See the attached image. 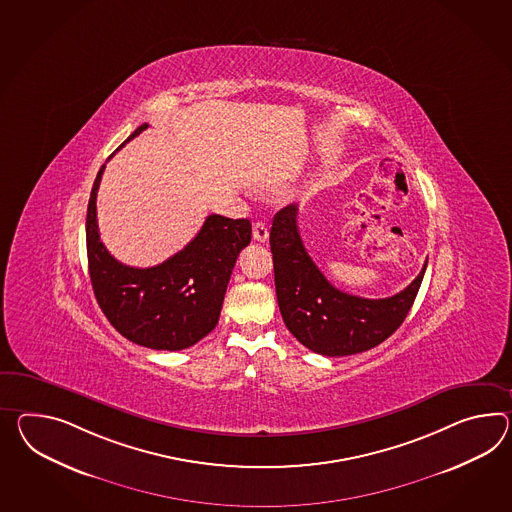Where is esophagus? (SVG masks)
<instances>
[{"mask_svg": "<svg viewBox=\"0 0 512 512\" xmlns=\"http://www.w3.org/2000/svg\"><path fill=\"white\" fill-rule=\"evenodd\" d=\"M268 227L262 224V222H257V224L253 225V238L257 240V242H266L268 240Z\"/></svg>", "mask_w": 512, "mask_h": 512, "instance_id": "34e87169", "label": "esophagus"}]
</instances>
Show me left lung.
<instances>
[{"label": "left lung", "instance_id": "obj_1", "mask_svg": "<svg viewBox=\"0 0 512 512\" xmlns=\"http://www.w3.org/2000/svg\"><path fill=\"white\" fill-rule=\"evenodd\" d=\"M275 294L288 331L305 348L325 357H344L387 340L411 311L422 272L398 294L381 300L351 296L333 287L303 246L298 205L277 212L270 229Z\"/></svg>", "mask_w": 512, "mask_h": 512}]
</instances>
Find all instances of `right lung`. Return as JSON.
I'll use <instances>...</instances> for the list:
<instances>
[{"instance_id": "add662e5", "label": "right lung", "mask_w": 512, "mask_h": 512, "mask_svg": "<svg viewBox=\"0 0 512 512\" xmlns=\"http://www.w3.org/2000/svg\"><path fill=\"white\" fill-rule=\"evenodd\" d=\"M144 129L148 124L137 127L125 142ZM103 170L105 164L96 175L87 211L88 274L101 311L122 337L138 346L166 351L194 346L218 324L238 253L250 244V220L211 214L200 233L168 261L151 268L125 266L100 240L96 196Z\"/></svg>"}]
</instances>
